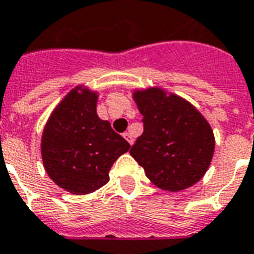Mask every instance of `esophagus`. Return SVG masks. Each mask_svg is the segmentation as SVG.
Instances as JSON below:
<instances>
[{
    "label": "esophagus",
    "instance_id": "1",
    "mask_svg": "<svg viewBox=\"0 0 254 254\" xmlns=\"http://www.w3.org/2000/svg\"><path fill=\"white\" fill-rule=\"evenodd\" d=\"M123 136H125V139L128 141L129 144H131V145L133 144V136L131 135V132H125V133H123Z\"/></svg>",
    "mask_w": 254,
    "mask_h": 254
}]
</instances>
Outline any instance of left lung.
<instances>
[{
    "label": "left lung",
    "mask_w": 254,
    "mask_h": 254,
    "mask_svg": "<svg viewBox=\"0 0 254 254\" xmlns=\"http://www.w3.org/2000/svg\"><path fill=\"white\" fill-rule=\"evenodd\" d=\"M144 131L129 154L160 190L179 192L205 175L215 152L211 125L192 103L164 88L133 90Z\"/></svg>",
    "instance_id": "1"
}]
</instances>
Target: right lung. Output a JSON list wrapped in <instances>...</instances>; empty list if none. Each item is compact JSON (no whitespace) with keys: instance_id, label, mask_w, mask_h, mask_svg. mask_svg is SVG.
Returning a JSON list of instances; mask_svg holds the SVG:
<instances>
[{"instance_id":"add662e5","label":"right lung","mask_w":254,"mask_h":254,"mask_svg":"<svg viewBox=\"0 0 254 254\" xmlns=\"http://www.w3.org/2000/svg\"><path fill=\"white\" fill-rule=\"evenodd\" d=\"M98 91L79 84L47 119L41 155L49 178L72 194L95 192L110 180L114 162L131 145L96 114Z\"/></svg>"}]
</instances>
